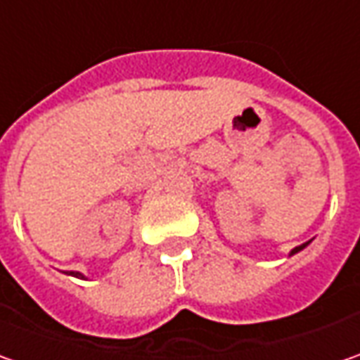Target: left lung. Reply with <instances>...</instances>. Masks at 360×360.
<instances>
[{"label": "left lung", "instance_id": "obj_1", "mask_svg": "<svg viewBox=\"0 0 360 360\" xmlns=\"http://www.w3.org/2000/svg\"><path fill=\"white\" fill-rule=\"evenodd\" d=\"M304 246H309V242H304V244H300V246H297V248H292V250H290V256L297 255V252H300V250H302Z\"/></svg>", "mask_w": 360, "mask_h": 360}]
</instances>
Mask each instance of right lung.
<instances>
[{
  "mask_svg": "<svg viewBox=\"0 0 360 360\" xmlns=\"http://www.w3.org/2000/svg\"><path fill=\"white\" fill-rule=\"evenodd\" d=\"M68 274H72V276H77V278H84V274H82V272H74V270H72V272H68Z\"/></svg>",
  "mask_w": 360,
  "mask_h": 360,
  "instance_id": "obj_1",
  "label": "right lung"
}]
</instances>
